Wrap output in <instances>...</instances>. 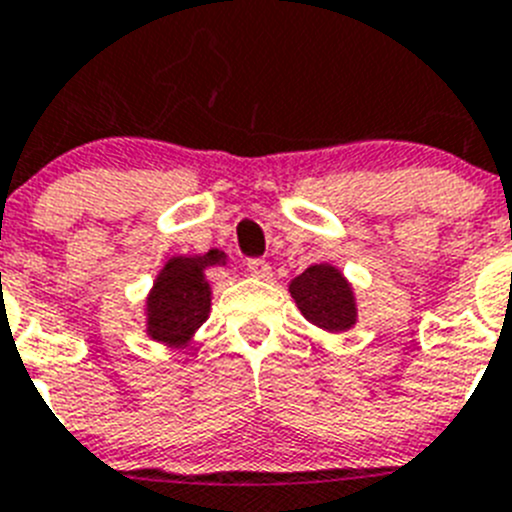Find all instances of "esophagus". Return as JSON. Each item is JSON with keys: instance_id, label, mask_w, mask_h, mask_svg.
Returning a JSON list of instances; mask_svg holds the SVG:
<instances>
[{"instance_id": "34e87169", "label": "esophagus", "mask_w": 512, "mask_h": 512, "mask_svg": "<svg viewBox=\"0 0 512 512\" xmlns=\"http://www.w3.org/2000/svg\"><path fill=\"white\" fill-rule=\"evenodd\" d=\"M247 273L255 278H270V265L265 260H250L247 262Z\"/></svg>"}]
</instances>
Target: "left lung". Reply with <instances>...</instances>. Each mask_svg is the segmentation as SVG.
<instances>
[{
	"label": "left lung",
	"mask_w": 512,
	"mask_h": 512,
	"mask_svg": "<svg viewBox=\"0 0 512 512\" xmlns=\"http://www.w3.org/2000/svg\"><path fill=\"white\" fill-rule=\"evenodd\" d=\"M293 304L306 322L332 335L353 330L358 324V299L353 283L332 262H314L288 283Z\"/></svg>",
	"instance_id": "1"
}]
</instances>
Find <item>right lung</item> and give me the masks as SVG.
<instances>
[{
    "label": "right lung",
    "instance_id": "add662e5",
    "mask_svg": "<svg viewBox=\"0 0 512 512\" xmlns=\"http://www.w3.org/2000/svg\"><path fill=\"white\" fill-rule=\"evenodd\" d=\"M226 265L221 250L172 255L162 262L144 299V332L167 348H188L211 314L208 268Z\"/></svg>",
    "mask_w": 512,
    "mask_h": 512
}]
</instances>
